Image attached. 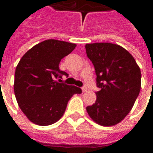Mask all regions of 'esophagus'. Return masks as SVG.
<instances>
[{
  "label": "esophagus",
  "instance_id": "esophagus-1",
  "mask_svg": "<svg viewBox=\"0 0 153 153\" xmlns=\"http://www.w3.org/2000/svg\"><path fill=\"white\" fill-rule=\"evenodd\" d=\"M87 90H88V88H87L86 87H83V88H82V91H83V93L87 92Z\"/></svg>",
  "mask_w": 153,
  "mask_h": 153
}]
</instances>
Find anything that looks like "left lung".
Returning <instances> with one entry per match:
<instances>
[{"instance_id": "8db88e82", "label": "left lung", "mask_w": 153, "mask_h": 153, "mask_svg": "<svg viewBox=\"0 0 153 153\" xmlns=\"http://www.w3.org/2000/svg\"><path fill=\"white\" fill-rule=\"evenodd\" d=\"M97 75V100L87 111L103 126L120 122L131 111L141 88V71L128 51L109 42L86 44Z\"/></svg>"}]
</instances>
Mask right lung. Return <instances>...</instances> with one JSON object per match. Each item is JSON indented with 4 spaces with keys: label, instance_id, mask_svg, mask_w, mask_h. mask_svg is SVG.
I'll return each instance as SVG.
<instances>
[{
    "label": "right lung",
    "instance_id": "1",
    "mask_svg": "<svg viewBox=\"0 0 153 153\" xmlns=\"http://www.w3.org/2000/svg\"><path fill=\"white\" fill-rule=\"evenodd\" d=\"M75 47L49 39L35 45L19 60L15 74V97L24 114L36 125H50L59 120L71 97L82 93L80 88L57 81L69 75L59 69V64Z\"/></svg>",
    "mask_w": 153,
    "mask_h": 153
}]
</instances>
